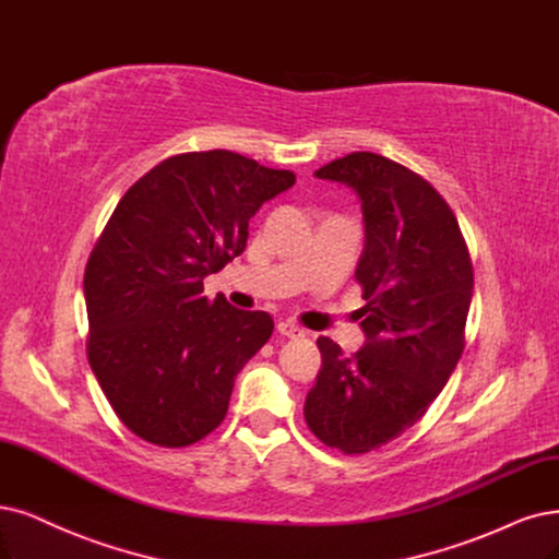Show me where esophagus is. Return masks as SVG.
Returning a JSON list of instances; mask_svg holds the SVG:
<instances>
[{"mask_svg":"<svg viewBox=\"0 0 559 559\" xmlns=\"http://www.w3.org/2000/svg\"><path fill=\"white\" fill-rule=\"evenodd\" d=\"M276 329H278V334H281V336H287V338H301V336H306L304 329H301L299 324L290 322V320H283V322H278V324H276Z\"/></svg>","mask_w":559,"mask_h":559,"instance_id":"1","label":"esophagus"}]
</instances>
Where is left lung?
<instances>
[{
	"label": "left lung",
	"instance_id": "1",
	"mask_svg": "<svg viewBox=\"0 0 559 559\" xmlns=\"http://www.w3.org/2000/svg\"><path fill=\"white\" fill-rule=\"evenodd\" d=\"M316 177L349 186L361 202L355 278L366 343L345 357L338 343L318 338L322 368L304 417L318 440L353 456L415 426L444 389L465 347L474 274L451 206L405 165L353 152Z\"/></svg>",
	"mask_w": 559,
	"mask_h": 559
}]
</instances>
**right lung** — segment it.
I'll return each mask as SVG.
<instances>
[{
    "label": "right lung",
    "instance_id": "1",
    "mask_svg": "<svg viewBox=\"0 0 559 559\" xmlns=\"http://www.w3.org/2000/svg\"><path fill=\"white\" fill-rule=\"evenodd\" d=\"M227 150L160 160L123 193L85 269L87 357L117 417L158 447H189L225 419L235 378L274 320L204 297L243 253L248 221L295 183Z\"/></svg>",
    "mask_w": 559,
    "mask_h": 559
}]
</instances>
